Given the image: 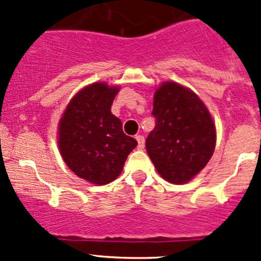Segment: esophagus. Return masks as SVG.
<instances>
[{"instance_id": "1", "label": "esophagus", "mask_w": 261, "mask_h": 261, "mask_svg": "<svg viewBox=\"0 0 261 261\" xmlns=\"http://www.w3.org/2000/svg\"><path fill=\"white\" fill-rule=\"evenodd\" d=\"M135 139H136V141H138L139 149H144V146H145V139H144V136L143 135H136Z\"/></svg>"}]
</instances>
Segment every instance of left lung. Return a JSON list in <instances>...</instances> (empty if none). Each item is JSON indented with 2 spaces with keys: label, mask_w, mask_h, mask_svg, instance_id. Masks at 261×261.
I'll list each match as a JSON object with an SVG mask.
<instances>
[{
  "label": "left lung",
  "mask_w": 261,
  "mask_h": 261,
  "mask_svg": "<svg viewBox=\"0 0 261 261\" xmlns=\"http://www.w3.org/2000/svg\"><path fill=\"white\" fill-rule=\"evenodd\" d=\"M151 115L155 127L145 143L150 159L165 180L187 183L215 151L216 128L208 110L188 88L165 82L155 92Z\"/></svg>",
  "instance_id": "1"
}]
</instances>
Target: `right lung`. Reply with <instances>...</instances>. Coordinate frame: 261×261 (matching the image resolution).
I'll use <instances>...</instances> for the list:
<instances>
[{
  "mask_svg": "<svg viewBox=\"0 0 261 261\" xmlns=\"http://www.w3.org/2000/svg\"><path fill=\"white\" fill-rule=\"evenodd\" d=\"M117 87L93 83L78 92L59 123V149L73 173L93 184H107L122 172L138 141L111 114Z\"/></svg>",
  "mask_w": 261,
  "mask_h": 261,
  "instance_id": "obj_1",
  "label": "right lung"
}]
</instances>
